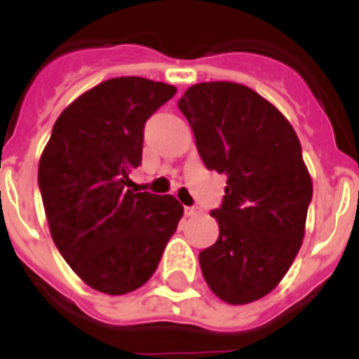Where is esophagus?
Segmentation results:
<instances>
[{
    "mask_svg": "<svg viewBox=\"0 0 359 359\" xmlns=\"http://www.w3.org/2000/svg\"><path fill=\"white\" fill-rule=\"evenodd\" d=\"M184 214L188 218H194V216H199V208L196 207H186L184 208Z\"/></svg>",
    "mask_w": 359,
    "mask_h": 359,
    "instance_id": "obj_1",
    "label": "esophagus"
}]
</instances>
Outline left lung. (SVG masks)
Segmentation results:
<instances>
[{"instance_id": "obj_1", "label": "left lung", "mask_w": 359, "mask_h": 359, "mask_svg": "<svg viewBox=\"0 0 359 359\" xmlns=\"http://www.w3.org/2000/svg\"><path fill=\"white\" fill-rule=\"evenodd\" d=\"M210 171L227 175L219 236L199 253L203 278L233 306L261 300L283 279L306 235L311 175L292 124L233 81L196 83L179 100Z\"/></svg>"}]
</instances>
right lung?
Wrapping results in <instances>:
<instances>
[{
	"label": "right lung",
	"instance_id": "add662e5",
	"mask_svg": "<svg viewBox=\"0 0 359 359\" xmlns=\"http://www.w3.org/2000/svg\"><path fill=\"white\" fill-rule=\"evenodd\" d=\"M175 93L137 76L102 81L63 109L41 154L50 235L76 276L104 294L145 285L184 214L173 196L126 190L145 121Z\"/></svg>",
	"mask_w": 359,
	"mask_h": 359
}]
</instances>
